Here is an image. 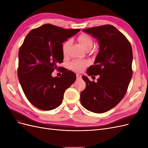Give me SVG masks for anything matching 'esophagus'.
Wrapping results in <instances>:
<instances>
[{
  "label": "esophagus",
  "instance_id": "1",
  "mask_svg": "<svg viewBox=\"0 0 148 148\" xmlns=\"http://www.w3.org/2000/svg\"><path fill=\"white\" fill-rule=\"evenodd\" d=\"M82 76L79 74H77V79H81L82 78Z\"/></svg>",
  "mask_w": 148,
  "mask_h": 148
}]
</instances>
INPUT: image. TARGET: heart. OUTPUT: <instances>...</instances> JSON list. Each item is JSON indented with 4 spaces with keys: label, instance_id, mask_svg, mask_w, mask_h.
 Segmentation results:
<instances>
[{
    "label": "heart",
    "instance_id": "heart-1",
    "mask_svg": "<svg viewBox=\"0 0 148 148\" xmlns=\"http://www.w3.org/2000/svg\"><path fill=\"white\" fill-rule=\"evenodd\" d=\"M78 41L82 44L85 50H89L92 47V40L89 35L86 34H82L78 38ZM71 40H67L62 46V52L64 56H66L68 49L71 44ZM89 64V62L86 60H74L70 64V67L76 71H81Z\"/></svg>",
    "mask_w": 148,
    "mask_h": 148
}]
</instances>
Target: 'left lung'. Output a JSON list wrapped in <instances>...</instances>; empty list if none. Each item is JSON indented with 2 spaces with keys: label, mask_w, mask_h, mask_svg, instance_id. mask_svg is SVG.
I'll return each mask as SVG.
<instances>
[{
  "label": "left lung",
  "mask_w": 148,
  "mask_h": 148,
  "mask_svg": "<svg viewBox=\"0 0 148 148\" xmlns=\"http://www.w3.org/2000/svg\"><path fill=\"white\" fill-rule=\"evenodd\" d=\"M83 31L99 41V52L95 65L89 66L87 73L100 77L96 83L83 76L86 88L81 92L80 101L87 110L104 113L117 106L127 92L133 74L132 46L127 38L112 25Z\"/></svg>",
  "instance_id": "left-lung-1"
}]
</instances>
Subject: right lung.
Masks as SVG:
<instances>
[{
    "label": "right lung",
    "mask_w": 148,
    "mask_h": 148,
    "mask_svg": "<svg viewBox=\"0 0 148 148\" xmlns=\"http://www.w3.org/2000/svg\"><path fill=\"white\" fill-rule=\"evenodd\" d=\"M80 31L45 24L29 31L18 52V77L25 95L34 107L50 110L59 107L64 94L76 80L66 70L60 77H52L64 59L62 43Z\"/></svg>",
    "instance_id": "obj_1"
}]
</instances>
